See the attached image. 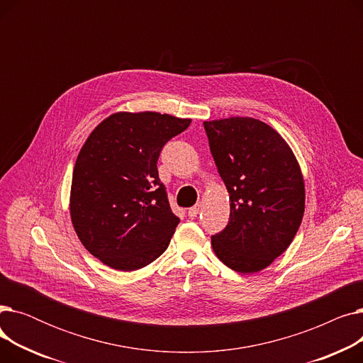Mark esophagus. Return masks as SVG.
I'll return each mask as SVG.
<instances>
[{"mask_svg": "<svg viewBox=\"0 0 363 363\" xmlns=\"http://www.w3.org/2000/svg\"><path fill=\"white\" fill-rule=\"evenodd\" d=\"M199 213H200V206H194V207H191V208H188V216L191 218V219L197 218Z\"/></svg>", "mask_w": 363, "mask_h": 363, "instance_id": "1", "label": "esophagus"}]
</instances>
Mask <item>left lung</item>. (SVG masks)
<instances>
[{"instance_id": "1", "label": "left lung", "mask_w": 363, "mask_h": 363, "mask_svg": "<svg viewBox=\"0 0 363 363\" xmlns=\"http://www.w3.org/2000/svg\"><path fill=\"white\" fill-rule=\"evenodd\" d=\"M230 193V220L212 235L216 256L241 274L264 269L291 244L304 213L298 163L279 133L253 118L204 122Z\"/></svg>"}]
</instances>
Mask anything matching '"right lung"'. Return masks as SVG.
<instances>
[{"label": "right lung", "instance_id": "1", "mask_svg": "<svg viewBox=\"0 0 363 363\" xmlns=\"http://www.w3.org/2000/svg\"><path fill=\"white\" fill-rule=\"evenodd\" d=\"M191 121L156 111L104 119L76 159L70 216L85 249L118 271H137L167 249L179 218L172 212L157 160Z\"/></svg>", "mask_w": 363, "mask_h": 363}]
</instances>
